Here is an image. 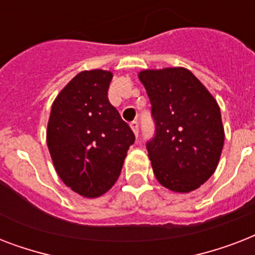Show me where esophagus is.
<instances>
[{"instance_id":"1","label":"esophagus","mask_w":255,"mask_h":255,"mask_svg":"<svg viewBox=\"0 0 255 255\" xmlns=\"http://www.w3.org/2000/svg\"><path fill=\"white\" fill-rule=\"evenodd\" d=\"M129 126H131V129H132V131H133V133H135V135L137 136V133H139V123L133 120V122H132V123L129 124Z\"/></svg>"}]
</instances>
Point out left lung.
Here are the masks:
<instances>
[{
	"label": "left lung",
	"mask_w": 255,
	"mask_h": 255,
	"mask_svg": "<svg viewBox=\"0 0 255 255\" xmlns=\"http://www.w3.org/2000/svg\"><path fill=\"white\" fill-rule=\"evenodd\" d=\"M137 77L156 123L147 144L155 177L176 193L196 190L214 173L224 147L217 100L185 67L141 70Z\"/></svg>",
	"instance_id": "left-lung-1"
}]
</instances>
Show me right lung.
<instances>
[{
    "instance_id": "1",
    "label": "right lung",
    "mask_w": 255,
    "mask_h": 255,
    "mask_svg": "<svg viewBox=\"0 0 255 255\" xmlns=\"http://www.w3.org/2000/svg\"><path fill=\"white\" fill-rule=\"evenodd\" d=\"M112 73L86 70L62 88L50 111L46 141L58 176L82 197L111 189L135 135L108 102Z\"/></svg>"
}]
</instances>
